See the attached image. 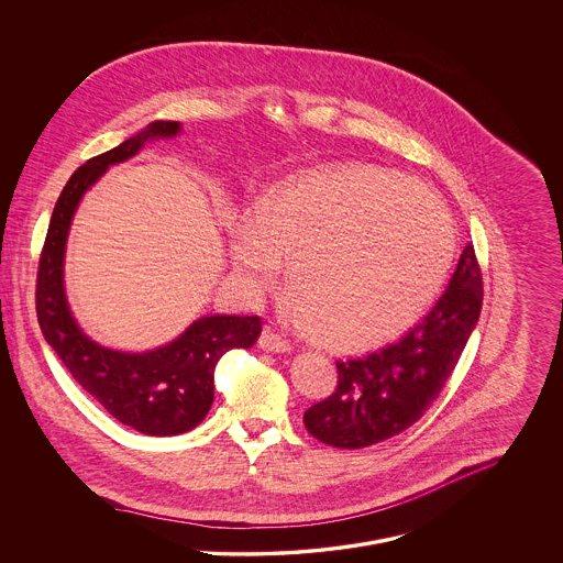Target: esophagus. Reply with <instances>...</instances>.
Listing matches in <instances>:
<instances>
[{"mask_svg": "<svg viewBox=\"0 0 563 563\" xmlns=\"http://www.w3.org/2000/svg\"><path fill=\"white\" fill-rule=\"evenodd\" d=\"M257 346L266 353H286L290 351V342L284 340L279 333H275L271 327H264L262 333H260V340H257Z\"/></svg>", "mask_w": 563, "mask_h": 563, "instance_id": "34e87169", "label": "esophagus"}]
</instances>
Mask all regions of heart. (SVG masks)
<instances>
[{"label": "heart", "mask_w": 563, "mask_h": 563, "mask_svg": "<svg viewBox=\"0 0 563 563\" xmlns=\"http://www.w3.org/2000/svg\"><path fill=\"white\" fill-rule=\"evenodd\" d=\"M456 250L454 221L426 185L383 167L318 169L271 189L230 232L250 295L277 286L307 331L335 349H369L421 313Z\"/></svg>", "instance_id": "heart-1"}]
</instances>
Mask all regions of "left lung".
I'll use <instances>...</instances> for the list:
<instances>
[{"label": "left lung", "instance_id": "1", "mask_svg": "<svg viewBox=\"0 0 563 563\" xmlns=\"http://www.w3.org/2000/svg\"><path fill=\"white\" fill-rule=\"evenodd\" d=\"M482 301V268L468 243L445 292L398 342L335 361L338 387L306 410L307 432L340 450L369 448L405 432L450 380Z\"/></svg>", "mask_w": 563, "mask_h": 563}]
</instances>
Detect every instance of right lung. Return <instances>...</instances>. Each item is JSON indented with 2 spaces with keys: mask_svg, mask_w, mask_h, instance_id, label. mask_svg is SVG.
Listing matches in <instances>:
<instances>
[{
  "mask_svg": "<svg viewBox=\"0 0 563 563\" xmlns=\"http://www.w3.org/2000/svg\"><path fill=\"white\" fill-rule=\"evenodd\" d=\"M178 122H153L144 133L92 156L68 178L55 208L36 275V316L47 344L102 409L144 434L169 437L196 428L214 396V367L232 349H250L260 316H206L178 340L144 355L107 351L75 324L62 286V262L73 212L102 172L137 153L154 135H176Z\"/></svg>",
  "mask_w": 563,
  "mask_h": 563,
  "instance_id": "add662e5",
  "label": "right lung"
}]
</instances>
